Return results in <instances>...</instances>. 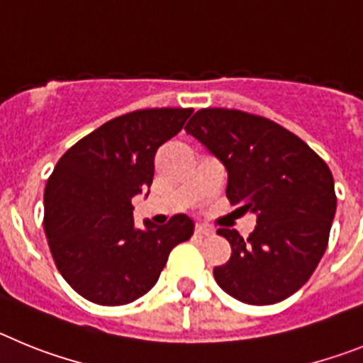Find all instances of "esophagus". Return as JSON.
Here are the masks:
<instances>
[{
	"mask_svg": "<svg viewBox=\"0 0 363 363\" xmlns=\"http://www.w3.org/2000/svg\"><path fill=\"white\" fill-rule=\"evenodd\" d=\"M194 230H196V234H200V236H211V234H214L213 227L205 225V223H198Z\"/></svg>",
	"mask_w": 363,
	"mask_h": 363,
	"instance_id": "esophagus-1",
	"label": "esophagus"
}]
</instances>
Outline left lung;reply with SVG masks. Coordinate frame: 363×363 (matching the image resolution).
<instances>
[{
    "label": "left lung",
    "instance_id": "obj_1",
    "mask_svg": "<svg viewBox=\"0 0 363 363\" xmlns=\"http://www.w3.org/2000/svg\"><path fill=\"white\" fill-rule=\"evenodd\" d=\"M227 171V198L256 216L249 238L229 240V262L214 280L236 300L271 306L289 298L320 264L335 220V179L307 143L271 120L229 108H201L185 125Z\"/></svg>",
    "mask_w": 363,
    "mask_h": 363
}]
</instances>
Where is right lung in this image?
I'll list each match as a JSON object with an SVG mask.
<instances>
[{"instance_id":"right-lung-1","label":"right lung","mask_w":363,"mask_h":363,"mask_svg":"<svg viewBox=\"0 0 363 363\" xmlns=\"http://www.w3.org/2000/svg\"><path fill=\"white\" fill-rule=\"evenodd\" d=\"M191 114L192 108H145L114 118L54 167L43 194L45 236L57 271L89 301L125 306L149 293L172 247L194 233L187 214L167 225L145 220L136 227L130 203L150 189L156 150Z\"/></svg>"}]
</instances>
